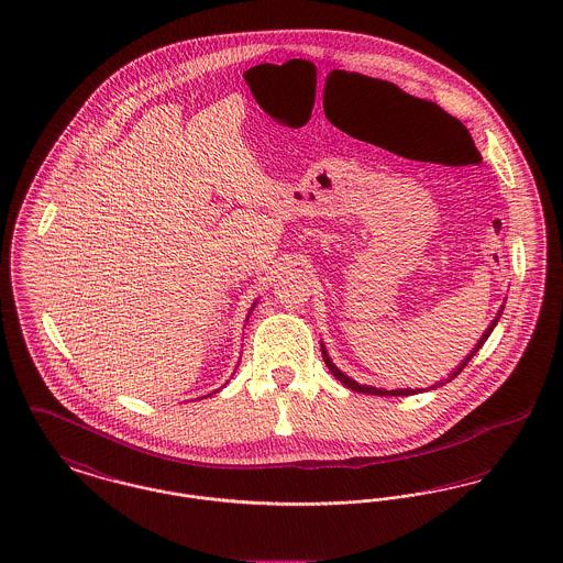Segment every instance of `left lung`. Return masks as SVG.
Here are the masks:
<instances>
[{
    "label": "left lung",
    "mask_w": 563,
    "mask_h": 563,
    "mask_svg": "<svg viewBox=\"0 0 563 563\" xmlns=\"http://www.w3.org/2000/svg\"><path fill=\"white\" fill-rule=\"evenodd\" d=\"M500 314H503V308H500L498 317H496V319L492 321V324H489V327L485 329V333H483L482 340H479V344L475 346V350H473V352H471V354H468V356H466V358H464V361H462V363H460V365L455 367V372H452L448 379H443V382H439V384L430 386V390H432V388H437V386H443L445 382H452L455 375L460 374V372H462V369L466 367V363H468V361H471V358L475 356V352L482 349L483 344H485V340L489 338V333H492V329L496 327V322H498V319H500ZM321 350L322 361H324V365L329 367V372L335 375V377H338V379H340V382H342L344 386H349L350 390H354V393H365V395H377V397H407V395H418V393H424V388H416V390H413V388H397V390H386V388H375V386H365V384H358V382H354V379H352V377H349V375L342 374V372H340V369H338V367L333 365V361L329 358V354H327V350H324V346H322Z\"/></svg>",
    "instance_id": "obj_1"
}]
</instances>
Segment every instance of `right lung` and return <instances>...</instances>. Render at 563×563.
Instances as JSON below:
<instances>
[{
	"instance_id": "right-lung-1",
	"label": "right lung",
	"mask_w": 563,
	"mask_h": 563,
	"mask_svg": "<svg viewBox=\"0 0 563 563\" xmlns=\"http://www.w3.org/2000/svg\"><path fill=\"white\" fill-rule=\"evenodd\" d=\"M253 308H255V306H253Z\"/></svg>"
}]
</instances>
